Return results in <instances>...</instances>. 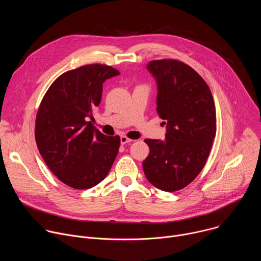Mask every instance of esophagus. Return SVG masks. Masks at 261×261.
<instances>
[{
	"label": "esophagus",
	"instance_id": "esophagus-1",
	"mask_svg": "<svg viewBox=\"0 0 261 261\" xmlns=\"http://www.w3.org/2000/svg\"><path fill=\"white\" fill-rule=\"evenodd\" d=\"M120 140H121V144H122V145H124V144L129 143V142H131V141H132V139L128 138V137H127V136H125V135H122V136H121V138H120Z\"/></svg>",
	"mask_w": 261,
	"mask_h": 261
}]
</instances>
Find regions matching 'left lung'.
I'll return each mask as SVG.
<instances>
[{
    "mask_svg": "<svg viewBox=\"0 0 261 261\" xmlns=\"http://www.w3.org/2000/svg\"><path fill=\"white\" fill-rule=\"evenodd\" d=\"M157 84V113L165 139H145L150 154L144 174L156 188L174 192L201 171L216 135V108L210 88L190 66L175 60L146 65Z\"/></svg>",
    "mask_w": 261,
    "mask_h": 261,
    "instance_id": "obj_1",
    "label": "left lung"
}]
</instances>
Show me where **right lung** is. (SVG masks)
<instances>
[{"instance_id":"add662e5","label":"right lung","mask_w":261,"mask_h":261,"mask_svg":"<svg viewBox=\"0 0 261 261\" xmlns=\"http://www.w3.org/2000/svg\"><path fill=\"white\" fill-rule=\"evenodd\" d=\"M119 74L105 65L83 66L62 74L42 99L36 118V143L51 172L71 188L98 185L118 155L120 136L104 135L89 119L100 104L103 83Z\"/></svg>"}]
</instances>
